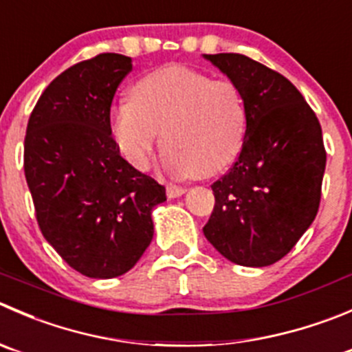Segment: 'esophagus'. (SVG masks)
Instances as JSON below:
<instances>
[{"label":"esophagus","mask_w":352,"mask_h":352,"mask_svg":"<svg viewBox=\"0 0 352 352\" xmlns=\"http://www.w3.org/2000/svg\"><path fill=\"white\" fill-rule=\"evenodd\" d=\"M186 187H177V186H168L166 187V196L168 197H179L186 192Z\"/></svg>","instance_id":"obj_1"}]
</instances>
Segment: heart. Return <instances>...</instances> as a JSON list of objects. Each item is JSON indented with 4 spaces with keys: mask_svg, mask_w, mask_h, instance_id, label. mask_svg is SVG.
<instances>
[{
    "mask_svg": "<svg viewBox=\"0 0 352 352\" xmlns=\"http://www.w3.org/2000/svg\"><path fill=\"white\" fill-rule=\"evenodd\" d=\"M245 127L244 98L234 82L179 65L139 78L131 101L111 111L122 155L135 168H148L162 132L163 165L177 177L223 172L241 151Z\"/></svg>",
    "mask_w": 352,
    "mask_h": 352,
    "instance_id": "b5f03b06",
    "label": "heart"
}]
</instances>
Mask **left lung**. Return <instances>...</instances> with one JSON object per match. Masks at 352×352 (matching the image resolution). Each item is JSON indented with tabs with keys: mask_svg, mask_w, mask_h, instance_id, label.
<instances>
[{
	"mask_svg": "<svg viewBox=\"0 0 352 352\" xmlns=\"http://www.w3.org/2000/svg\"><path fill=\"white\" fill-rule=\"evenodd\" d=\"M242 93L248 127L237 160L211 186L204 235L242 267L284 258L318 213L327 153L315 111L291 80L237 53L204 54Z\"/></svg>",
	"mask_w": 352,
	"mask_h": 352,
	"instance_id": "1",
	"label": "left lung"
}]
</instances>
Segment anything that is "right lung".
I'll use <instances>...</instances> for the list:
<instances>
[{
  "label": "right lung",
  "instance_id": "right-lung-1",
  "mask_svg": "<svg viewBox=\"0 0 352 352\" xmlns=\"http://www.w3.org/2000/svg\"><path fill=\"white\" fill-rule=\"evenodd\" d=\"M132 60L101 53L67 68L37 100L23 170L44 239L78 274L113 278L153 239L151 211L165 187L120 156L110 108Z\"/></svg>",
  "mask_w": 352,
  "mask_h": 352
}]
</instances>
